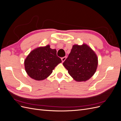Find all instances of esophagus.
Here are the masks:
<instances>
[{"instance_id":"34e87169","label":"esophagus","mask_w":121,"mask_h":121,"mask_svg":"<svg viewBox=\"0 0 121 121\" xmlns=\"http://www.w3.org/2000/svg\"><path fill=\"white\" fill-rule=\"evenodd\" d=\"M67 58V57L66 56H64L63 57L61 58V60H62V62H64L65 60H66Z\"/></svg>"}]
</instances>
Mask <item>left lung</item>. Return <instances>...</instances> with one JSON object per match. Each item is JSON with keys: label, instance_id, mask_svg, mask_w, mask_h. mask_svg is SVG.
Instances as JSON below:
<instances>
[{"label": "left lung", "instance_id": "obj_1", "mask_svg": "<svg viewBox=\"0 0 121 121\" xmlns=\"http://www.w3.org/2000/svg\"><path fill=\"white\" fill-rule=\"evenodd\" d=\"M63 65L75 81H86L95 73L98 58L94 51L87 44H75Z\"/></svg>", "mask_w": 121, "mask_h": 121}]
</instances>
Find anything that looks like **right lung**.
<instances>
[{
    "instance_id": "1",
    "label": "right lung",
    "mask_w": 121,
    "mask_h": 121,
    "mask_svg": "<svg viewBox=\"0 0 121 121\" xmlns=\"http://www.w3.org/2000/svg\"><path fill=\"white\" fill-rule=\"evenodd\" d=\"M61 62L56 49L50 48V45H47L31 52L25 59L24 65L26 72L31 78L41 81L48 77Z\"/></svg>"
}]
</instances>
